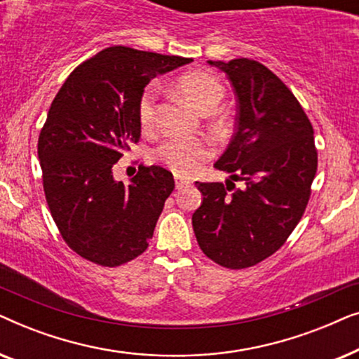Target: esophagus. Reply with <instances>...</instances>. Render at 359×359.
Here are the masks:
<instances>
[{
  "label": "esophagus",
  "mask_w": 359,
  "mask_h": 359,
  "mask_svg": "<svg viewBox=\"0 0 359 359\" xmlns=\"http://www.w3.org/2000/svg\"><path fill=\"white\" fill-rule=\"evenodd\" d=\"M175 183H176V188H184V186H189L193 183V180L188 178V176H181V175H175Z\"/></svg>",
  "instance_id": "1"
}]
</instances>
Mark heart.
Returning <instances> with one entry per match:
<instances>
[{"instance_id": "b5f03b06", "label": "heart", "mask_w": 359, "mask_h": 359, "mask_svg": "<svg viewBox=\"0 0 359 359\" xmlns=\"http://www.w3.org/2000/svg\"><path fill=\"white\" fill-rule=\"evenodd\" d=\"M178 88L186 100L199 112L214 109L224 97V85L217 76L208 72H193L181 76ZM155 86L145 88L139 101V119L144 127L151 126L155 117ZM209 144L201 137L171 135L156 149V156L176 173H193L208 158Z\"/></svg>"}]
</instances>
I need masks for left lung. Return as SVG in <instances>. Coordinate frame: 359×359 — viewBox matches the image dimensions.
<instances>
[{
	"label": "left lung",
	"mask_w": 359,
	"mask_h": 359,
	"mask_svg": "<svg viewBox=\"0 0 359 359\" xmlns=\"http://www.w3.org/2000/svg\"><path fill=\"white\" fill-rule=\"evenodd\" d=\"M224 72L237 95L230 144L215 161L232 181L199 183L203 204L193 229L205 257L243 269L271 257L301 220L317 171L311 121L291 90L259 62H208Z\"/></svg>",
	"instance_id": "left-lung-1"
}]
</instances>
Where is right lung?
Segmentation results:
<instances>
[{"label":"right lung","instance_id":"add662e5","mask_svg":"<svg viewBox=\"0 0 359 359\" xmlns=\"http://www.w3.org/2000/svg\"><path fill=\"white\" fill-rule=\"evenodd\" d=\"M191 62L107 47L78 65L52 101L37 145L43 193L63 240L85 259L112 268L149 247L175 189L173 175L156 165L140 166L124 184L114 180L112 166L140 139L144 88Z\"/></svg>","mask_w":359,"mask_h":359}]
</instances>
